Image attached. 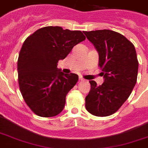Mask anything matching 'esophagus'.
Listing matches in <instances>:
<instances>
[{
    "mask_svg": "<svg viewBox=\"0 0 148 148\" xmlns=\"http://www.w3.org/2000/svg\"><path fill=\"white\" fill-rule=\"evenodd\" d=\"M79 81H85V79H84L83 78H82V77H79Z\"/></svg>",
    "mask_w": 148,
    "mask_h": 148,
    "instance_id": "esophagus-1",
    "label": "esophagus"
}]
</instances>
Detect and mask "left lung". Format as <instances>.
<instances>
[{"label": "left lung", "instance_id": "obj_1", "mask_svg": "<svg viewBox=\"0 0 148 148\" xmlns=\"http://www.w3.org/2000/svg\"><path fill=\"white\" fill-rule=\"evenodd\" d=\"M99 54V66L104 82L90 80L86 108L97 116L114 114L127 100L136 83L139 62L132 42L109 29L84 32Z\"/></svg>", "mask_w": 148, "mask_h": 148}]
</instances>
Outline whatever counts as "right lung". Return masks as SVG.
Instances as JSON below:
<instances>
[{
    "mask_svg": "<svg viewBox=\"0 0 148 148\" xmlns=\"http://www.w3.org/2000/svg\"><path fill=\"white\" fill-rule=\"evenodd\" d=\"M85 40L81 31L46 26L24 41L18 60V82L25 102L34 114L51 117L63 110L66 95L79 77L62 73L58 62Z\"/></svg>",
    "mask_w": 148,
    "mask_h": 148,
    "instance_id": "add662e5",
    "label": "right lung"
}]
</instances>
